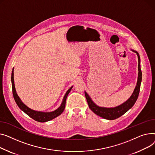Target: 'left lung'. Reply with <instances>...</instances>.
<instances>
[{
  "mask_svg": "<svg viewBox=\"0 0 155 155\" xmlns=\"http://www.w3.org/2000/svg\"><path fill=\"white\" fill-rule=\"evenodd\" d=\"M133 52L136 53L138 58V81L137 84L135 87L134 91L131 96V97L127 100L126 102L123 103L122 104L114 107H99L97 106L91 99L89 96L84 91L85 96L87 99V104L89 108L94 112L96 114L98 115L99 116L101 117L104 119L108 120H113L116 119V118L120 117L125 113L128 111L130 109H131L134 103H136V100L138 99L139 93H140V86L142 80V72L140 67V55L137 51L134 50H131Z\"/></svg>",
  "mask_w": 155,
  "mask_h": 155,
  "instance_id": "8db88e82",
  "label": "left lung"
}]
</instances>
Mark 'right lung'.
Masks as SVG:
<instances>
[{
  "instance_id": "obj_1",
  "label": "right lung",
  "mask_w": 155,
  "mask_h": 155,
  "mask_svg": "<svg viewBox=\"0 0 155 155\" xmlns=\"http://www.w3.org/2000/svg\"><path fill=\"white\" fill-rule=\"evenodd\" d=\"M11 81H12V93L14 96V98L15 99V101L17 106H19V107L21 109L22 111H23L25 114H27L29 117L32 118L33 120H34L36 121L41 122V123H44V122H46L49 121L50 120H52L54 118L58 117L59 116L63 111L64 110L65 106H66V98L68 95L69 94V92L71 91V89L72 88V86L71 87L65 94L64 96L62 102L61 103V105L59 108H58L56 110L52 112H41V111H34L31 110L29 107L25 106L22 101L19 98V97L18 96L15 88V85H14V69H12V75H11Z\"/></svg>"
}]
</instances>
